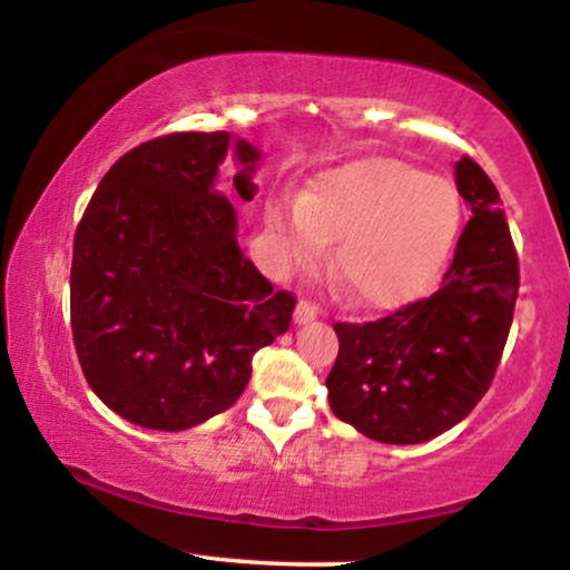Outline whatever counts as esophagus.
<instances>
[{
    "label": "esophagus",
    "instance_id": "34e87169",
    "mask_svg": "<svg viewBox=\"0 0 570 570\" xmlns=\"http://www.w3.org/2000/svg\"><path fill=\"white\" fill-rule=\"evenodd\" d=\"M316 316H318L316 303L301 298L298 306H295V322H298V324H308V322H314Z\"/></svg>",
    "mask_w": 570,
    "mask_h": 570
}]
</instances>
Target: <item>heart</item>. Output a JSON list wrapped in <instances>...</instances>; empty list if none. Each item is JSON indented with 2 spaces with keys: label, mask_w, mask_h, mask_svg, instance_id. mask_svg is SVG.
I'll use <instances>...</instances> for the list:
<instances>
[{
  "label": "heart",
  "mask_w": 570,
  "mask_h": 570,
  "mask_svg": "<svg viewBox=\"0 0 570 570\" xmlns=\"http://www.w3.org/2000/svg\"><path fill=\"white\" fill-rule=\"evenodd\" d=\"M267 225L293 267H314L337 240L334 272L365 308L423 295L462 228V197L446 178L392 158L334 168L298 202H272Z\"/></svg>",
  "instance_id": "obj_1"
}]
</instances>
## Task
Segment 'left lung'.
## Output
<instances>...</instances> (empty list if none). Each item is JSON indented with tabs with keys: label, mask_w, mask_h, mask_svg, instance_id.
Instances as JSON below:
<instances>
[{
	"label": "left lung",
	"mask_w": 570,
	"mask_h": 570,
	"mask_svg": "<svg viewBox=\"0 0 570 570\" xmlns=\"http://www.w3.org/2000/svg\"><path fill=\"white\" fill-rule=\"evenodd\" d=\"M456 189L472 207L431 298L376 322H337L330 407L381 443H420L454 428L493 384L519 295V259L501 197L464 155Z\"/></svg>",
	"instance_id": "obj_1"
}]
</instances>
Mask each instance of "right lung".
I'll return each instance as SVG.
<instances>
[{
	"label": "right lung",
	"mask_w": 570,
	"mask_h": 570,
	"mask_svg": "<svg viewBox=\"0 0 570 570\" xmlns=\"http://www.w3.org/2000/svg\"><path fill=\"white\" fill-rule=\"evenodd\" d=\"M228 131H174L121 155L75 233L69 314L92 392L129 423L186 431L225 412L295 298L246 259L215 176ZM252 202L259 150L236 142Z\"/></svg>",
	"instance_id": "right-lung-1"
}]
</instances>
